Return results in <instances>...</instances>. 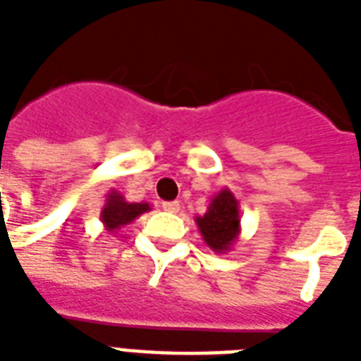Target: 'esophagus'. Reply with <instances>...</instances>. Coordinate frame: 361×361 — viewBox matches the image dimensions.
I'll list each match as a JSON object with an SVG mask.
<instances>
[{
  "label": "esophagus",
  "mask_w": 361,
  "mask_h": 361,
  "mask_svg": "<svg viewBox=\"0 0 361 361\" xmlns=\"http://www.w3.org/2000/svg\"><path fill=\"white\" fill-rule=\"evenodd\" d=\"M163 209L169 214H178L180 212V202H163Z\"/></svg>",
  "instance_id": "34e87169"
}]
</instances>
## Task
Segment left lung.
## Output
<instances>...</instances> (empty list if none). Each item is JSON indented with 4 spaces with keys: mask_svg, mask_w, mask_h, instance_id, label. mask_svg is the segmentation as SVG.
<instances>
[{
    "mask_svg": "<svg viewBox=\"0 0 361 361\" xmlns=\"http://www.w3.org/2000/svg\"><path fill=\"white\" fill-rule=\"evenodd\" d=\"M200 236L217 255H225L234 247L241 232L240 202L231 189H221L212 197L204 215L195 217Z\"/></svg>",
    "mask_w": 361,
    "mask_h": 361,
    "instance_id": "left-lung-1",
    "label": "left lung"
}]
</instances>
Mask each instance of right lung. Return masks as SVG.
Listing matches in <instances>:
<instances>
[{
	"instance_id": "1",
	"label": "right lung",
	"mask_w": 361,
	"mask_h": 361,
	"mask_svg": "<svg viewBox=\"0 0 361 361\" xmlns=\"http://www.w3.org/2000/svg\"><path fill=\"white\" fill-rule=\"evenodd\" d=\"M152 206L147 202H127L121 192L112 191L106 195L104 206L101 209V221H103L104 231L114 234L116 231H120L121 226L129 225L136 217H140L142 214L149 212Z\"/></svg>"
}]
</instances>
